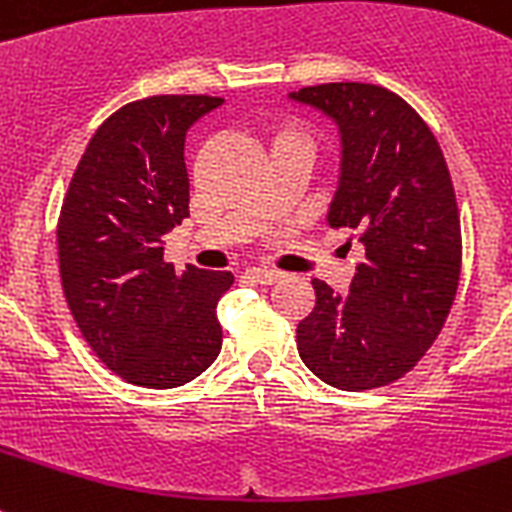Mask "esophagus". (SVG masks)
Segmentation results:
<instances>
[{
  "label": "esophagus",
  "mask_w": 512,
  "mask_h": 512,
  "mask_svg": "<svg viewBox=\"0 0 512 512\" xmlns=\"http://www.w3.org/2000/svg\"><path fill=\"white\" fill-rule=\"evenodd\" d=\"M247 276L257 283H276L281 281V273L278 270H270V268H249Z\"/></svg>",
  "instance_id": "1"
}]
</instances>
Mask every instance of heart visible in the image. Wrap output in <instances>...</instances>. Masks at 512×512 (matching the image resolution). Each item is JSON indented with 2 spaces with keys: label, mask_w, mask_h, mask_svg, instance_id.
Listing matches in <instances>:
<instances>
[{
  "label": "heart",
  "mask_w": 512,
  "mask_h": 512,
  "mask_svg": "<svg viewBox=\"0 0 512 512\" xmlns=\"http://www.w3.org/2000/svg\"><path fill=\"white\" fill-rule=\"evenodd\" d=\"M278 137H302V140H309V137L304 135V132H299V130H283Z\"/></svg>",
  "instance_id": "heart-1"
}]
</instances>
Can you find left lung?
I'll use <instances>...</instances> for the list:
<instances>
[{
    "instance_id": "left-lung-1",
    "label": "left lung",
    "mask_w": 512,
    "mask_h": 512,
    "mask_svg": "<svg viewBox=\"0 0 512 512\" xmlns=\"http://www.w3.org/2000/svg\"><path fill=\"white\" fill-rule=\"evenodd\" d=\"M291 98L338 122L341 184L328 223L364 247L346 296L312 281L299 356L338 390L382 388L419 364L453 307L463 242L448 163L427 122L393 90L325 83Z\"/></svg>"
}]
</instances>
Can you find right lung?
<instances>
[{"label":"right lung","mask_w":512,"mask_h":512,"mask_svg":"<svg viewBox=\"0 0 512 512\" xmlns=\"http://www.w3.org/2000/svg\"><path fill=\"white\" fill-rule=\"evenodd\" d=\"M221 103L150 96L114 111L90 137L59 210L67 307L93 354L140 388H179L221 351L216 304L234 273H176L161 242L190 216L184 135Z\"/></svg>","instance_id":"1"}]
</instances>
